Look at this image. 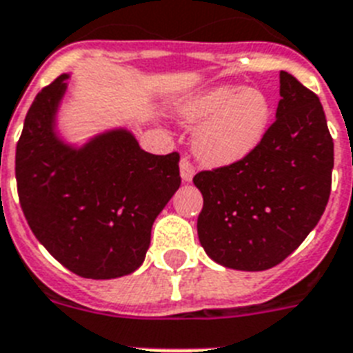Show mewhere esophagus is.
Listing matches in <instances>:
<instances>
[{
	"label": "esophagus",
	"instance_id": "1",
	"mask_svg": "<svg viewBox=\"0 0 353 353\" xmlns=\"http://www.w3.org/2000/svg\"><path fill=\"white\" fill-rule=\"evenodd\" d=\"M179 172H181V179L185 183H190L196 170H194V165L190 163L188 157H181V161H179Z\"/></svg>",
	"mask_w": 353,
	"mask_h": 353
}]
</instances>
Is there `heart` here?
<instances>
[{"label":"heart","mask_w":353,"mask_h":353,"mask_svg":"<svg viewBox=\"0 0 353 353\" xmlns=\"http://www.w3.org/2000/svg\"><path fill=\"white\" fill-rule=\"evenodd\" d=\"M177 114L186 125H199L192 137L197 159L208 167H230L259 147L272 105L257 88L219 85L185 99Z\"/></svg>","instance_id":"b5f03b06"}]
</instances>
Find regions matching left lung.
Listing matches in <instances>:
<instances>
[{"mask_svg":"<svg viewBox=\"0 0 353 353\" xmlns=\"http://www.w3.org/2000/svg\"><path fill=\"white\" fill-rule=\"evenodd\" d=\"M276 121L243 161L196 174L203 194L197 236L226 268L268 270L319 223L330 197L334 141L316 94L279 74Z\"/></svg>","mask_w":353,"mask_h":353,"instance_id":"1","label":"left lung"}]
</instances>
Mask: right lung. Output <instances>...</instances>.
I'll list each match as a JSON object with an SVG mask.
<instances>
[{
  "label": "right lung",
  "mask_w": 353,
  "mask_h": 353,
  "mask_svg": "<svg viewBox=\"0 0 353 353\" xmlns=\"http://www.w3.org/2000/svg\"><path fill=\"white\" fill-rule=\"evenodd\" d=\"M63 74L37 94L16 147V181L28 226L54 259L87 279L137 270L152 225L181 185L179 154L154 156L127 128L79 147L57 132Z\"/></svg>",
  "instance_id": "add662e5"
}]
</instances>
